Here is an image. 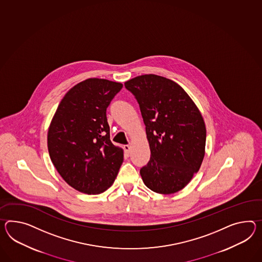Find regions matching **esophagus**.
<instances>
[{"mask_svg":"<svg viewBox=\"0 0 262 262\" xmlns=\"http://www.w3.org/2000/svg\"><path fill=\"white\" fill-rule=\"evenodd\" d=\"M124 149H125V154H126V155L128 156L129 154H130V146H129V145H125V146H124Z\"/></svg>","mask_w":262,"mask_h":262,"instance_id":"1","label":"esophagus"}]
</instances>
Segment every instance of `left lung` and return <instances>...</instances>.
I'll return each mask as SVG.
<instances>
[{
  "label": "left lung",
  "instance_id": "left-lung-1",
  "mask_svg": "<svg viewBox=\"0 0 262 262\" xmlns=\"http://www.w3.org/2000/svg\"><path fill=\"white\" fill-rule=\"evenodd\" d=\"M140 107L150 159L140 169L144 184L159 194L182 190L198 172L206 128L196 104L179 84L156 75L125 82Z\"/></svg>",
  "mask_w": 262,
  "mask_h": 262
}]
</instances>
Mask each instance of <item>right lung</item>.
I'll return each instance as SVG.
<instances>
[{"mask_svg": "<svg viewBox=\"0 0 262 262\" xmlns=\"http://www.w3.org/2000/svg\"><path fill=\"white\" fill-rule=\"evenodd\" d=\"M123 84L88 78L71 88L58 105L47 134L53 165L76 190L106 191L123 163V149L110 140L106 110Z\"/></svg>", "mask_w": 262, "mask_h": 262, "instance_id": "add662e5", "label": "right lung"}]
</instances>
